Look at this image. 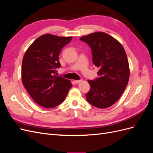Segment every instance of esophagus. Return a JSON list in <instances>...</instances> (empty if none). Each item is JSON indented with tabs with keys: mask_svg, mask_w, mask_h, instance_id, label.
I'll return each mask as SVG.
<instances>
[{
	"mask_svg": "<svg viewBox=\"0 0 153 153\" xmlns=\"http://www.w3.org/2000/svg\"><path fill=\"white\" fill-rule=\"evenodd\" d=\"M82 82V80H74V83H75V84H79L80 82Z\"/></svg>",
	"mask_w": 153,
	"mask_h": 153,
	"instance_id": "1",
	"label": "esophagus"
}]
</instances>
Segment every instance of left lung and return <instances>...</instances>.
<instances>
[{"label": "left lung", "mask_w": 153, "mask_h": 153, "mask_svg": "<svg viewBox=\"0 0 153 153\" xmlns=\"http://www.w3.org/2000/svg\"><path fill=\"white\" fill-rule=\"evenodd\" d=\"M80 39L89 45L92 62L100 69L99 77L88 80L91 89L86 99L97 108H108L120 98L128 85L129 68L126 52L117 39L105 32H94Z\"/></svg>", "instance_id": "obj_1"}]
</instances>
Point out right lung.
Instances as JSON below:
<instances>
[{"label":"right lung","instance_id":"1","mask_svg":"<svg viewBox=\"0 0 153 153\" xmlns=\"http://www.w3.org/2000/svg\"><path fill=\"white\" fill-rule=\"evenodd\" d=\"M71 39L72 37L43 34L31 44L23 57V85L35 102L44 108L62 103L72 87L70 80L55 75L61 66V50Z\"/></svg>","mask_w":153,"mask_h":153}]
</instances>
